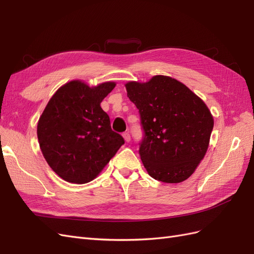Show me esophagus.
I'll return each mask as SVG.
<instances>
[{"instance_id":"1","label":"esophagus","mask_w":254,"mask_h":254,"mask_svg":"<svg viewBox=\"0 0 254 254\" xmlns=\"http://www.w3.org/2000/svg\"><path fill=\"white\" fill-rule=\"evenodd\" d=\"M123 137H124V140H125L127 143L130 142V140H131V137H130L129 132H124V133H123Z\"/></svg>"}]
</instances>
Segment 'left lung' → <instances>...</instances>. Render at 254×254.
<instances>
[{
    "label": "left lung",
    "mask_w": 254,
    "mask_h": 254,
    "mask_svg": "<svg viewBox=\"0 0 254 254\" xmlns=\"http://www.w3.org/2000/svg\"><path fill=\"white\" fill-rule=\"evenodd\" d=\"M125 87L141 115L145 135L139 152L146 171L165 183L187 180L209 147L214 119L207 106L170 76L129 81Z\"/></svg>",
    "instance_id": "obj_1"
}]
</instances>
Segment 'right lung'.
I'll list each match as a JSON object with an SVG mask.
<instances>
[{"mask_svg":"<svg viewBox=\"0 0 254 254\" xmlns=\"http://www.w3.org/2000/svg\"><path fill=\"white\" fill-rule=\"evenodd\" d=\"M115 84L106 81L89 87L82 80L68 81L43 110L38 141L48 164L64 180L83 184L95 179L125 143L101 107Z\"/></svg>","mask_w":254,"mask_h":254,"instance_id":"add662e5","label":"right lung"}]
</instances>
